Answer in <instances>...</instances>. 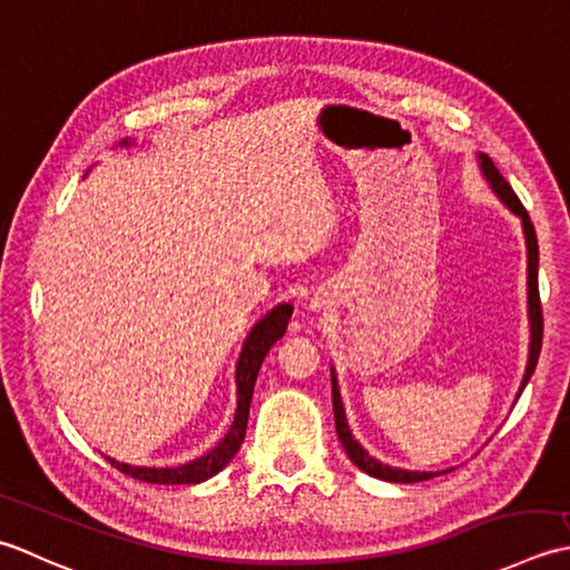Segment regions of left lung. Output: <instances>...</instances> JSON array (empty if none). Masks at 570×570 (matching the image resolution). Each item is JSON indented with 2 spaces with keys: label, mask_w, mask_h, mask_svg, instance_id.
Here are the masks:
<instances>
[{
  "label": "left lung",
  "mask_w": 570,
  "mask_h": 570,
  "mask_svg": "<svg viewBox=\"0 0 570 570\" xmlns=\"http://www.w3.org/2000/svg\"><path fill=\"white\" fill-rule=\"evenodd\" d=\"M482 161V171L487 181L492 184V189L499 194V199H502L512 212L521 218V226H524V236H527V250H529V320H531V346H529V364H527V374L524 381H521V391L529 383L533 368H537L539 362V354H541V342H543V312H541V297H539V240H537V230H533L531 218L527 214L524 204L519 202V196L514 194V189L509 187V181L499 174V169L494 167V161L480 155ZM332 411H334V425H336V438H340L342 448L346 450V455L356 464L358 470L371 474V478L376 480H386V482H401V484H409V482H423V480H431L433 474L431 472H411V470H396V468H389V464H381L379 460H374L368 455V452L356 443L350 425H346V415H344V405L340 399V389H336V379L332 376Z\"/></svg>",
  "instance_id": "1"
}]
</instances>
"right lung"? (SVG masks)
<instances>
[{
	"label": "right lung",
	"mask_w": 570,
	"mask_h": 570,
	"mask_svg": "<svg viewBox=\"0 0 570 570\" xmlns=\"http://www.w3.org/2000/svg\"><path fill=\"white\" fill-rule=\"evenodd\" d=\"M289 317H293V305H277L273 312H268V315L255 324L253 332L248 334V340L243 344V352L238 358V368H236V383H238L236 421L230 425L226 438L220 440L208 455L194 460L189 464H179V468H132V464H122L118 460L108 458L112 468H118L122 474H130L132 480L149 482V484H199L224 470L240 450L243 438H246L253 386H255V379H258L263 358L271 352V346L277 340H283Z\"/></svg>",
	"instance_id": "1"
}]
</instances>
